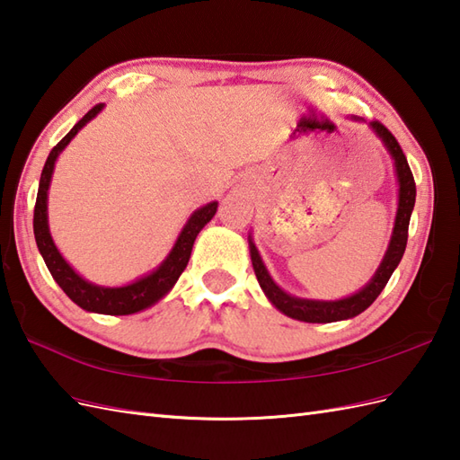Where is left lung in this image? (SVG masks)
<instances>
[{
  "mask_svg": "<svg viewBox=\"0 0 460 460\" xmlns=\"http://www.w3.org/2000/svg\"><path fill=\"white\" fill-rule=\"evenodd\" d=\"M370 125L390 151L394 164H396V174L400 181L398 216H396V226H394L392 241L386 251V256H384L375 279L362 288L358 294L345 297V300H339V302H315V300H300V297H294L290 294H286L284 290H280V288L272 282L269 272H266L259 251H256L252 241H249L251 261H252L256 280H259L264 294L269 296V300L288 317L300 319V322H307V323H331V322H339V319L355 317L365 312V309L376 300L380 292L384 290V286L388 284L392 272L396 270V266L402 261L405 244H408V227H410L411 209L415 206V180L410 170L408 158H405L400 143L396 141V137H394L380 121H372Z\"/></svg>",
  "mask_w": 460,
  "mask_h": 460,
  "instance_id": "1",
  "label": "left lung"
}]
</instances>
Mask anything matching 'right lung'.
I'll return each instance as SVG.
<instances>
[{
    "label": "right lung",
    "instance_id": "obj_1",
    "mask_svg": "<svg viewBox=\"0 0 460 460\" xmlns=\"http://www.w3.org/2000/svg\"><path fill=\"white\" fill-rule=\"evenodd\" d=\"M102 108H103L102 103L93 105V108L72 127L70 133L66 137H62V141L50 151L39 181L33 231H35L37 247L49 266L52 279L57 280V284L62 288L64 294H66L74 304H78L82 309H85V312H95V314H105V315H129L135 312H141V309L158 302L160 297H163L170 288L176 284L180 274L184 272L186 264L190 261L191 247H194L198 233L204 229V226L213 216H216L217 201H211V204L199 208L194 216L190 217L186 227L180 233L172 252L166 256V261L160 264L153 274H148L145 279L123 288H103L80 279V276L70 269V264L62 259L58 249L55 247V243H52V237L49 233V223H47V191H49L52 168H55V160L58 153L70 143V138L76 135L82 127L92 119V117H95L102 111Z\"/></svg>",
    "mask_w": 460,
    "mask_h": 460
}]
</instances>
